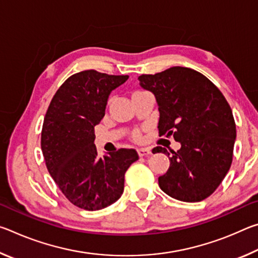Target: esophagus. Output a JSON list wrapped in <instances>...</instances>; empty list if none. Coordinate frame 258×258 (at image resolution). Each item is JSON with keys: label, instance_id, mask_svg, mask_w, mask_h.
I'll list each match as a JSON object with an SVG mask.
<instances>
[{"label": "esophagus", "instance_id": "esophagus-1", "mask_svg": "<svg viewBox=\"0 0 258 258\" xmlns=\"http://www.w3.org/2000/svg\"><path fill=\"white\" fill-rule=\"evenodd\" d=\"M138 154L140 157H146L151 155V150L149 148H140V149H138Z\"/></svg>", "mask_w": 258, "mask_h": 258}]
</instances>
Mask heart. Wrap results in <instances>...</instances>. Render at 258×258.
<instances>
[{
  "label": "heart",
  "instance_id": "1",
  "mask_svg": "<svg viewBox=\"0 0 258 258\" xmlns=\"http://www.w3.org/2000/svg\"><path fill=\"white\" fill-rule=\"evenodd\" d=\"M133 138H134L135 140H139V139H140V133H139V132H135V133L133 134Z\"/></svg>",
  "mask_w": 258,
  "mask_h": 258
}]
</instances>
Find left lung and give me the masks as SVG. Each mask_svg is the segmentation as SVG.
<instances>
[{"label": "left lung", "mask_w": 258, "mask_h": 258, "mask_svg": "<svg viewBox=\"0 0 258 258\" xmlns=\"http://www.w3.org/2000/svg\"><path fill=\"white\" fill-rule=\"evenodd\" d=\"M140 85L155 94L159 110V135L181 143L180 150L156 147L169 158L159 176L160 189L181 202L209 197L223 181L232 163L237 131L230 104L203 74L172 67L155 75L139 76Z\"/></svg>", "instance_id": "left-lung-1"}]
</instances>
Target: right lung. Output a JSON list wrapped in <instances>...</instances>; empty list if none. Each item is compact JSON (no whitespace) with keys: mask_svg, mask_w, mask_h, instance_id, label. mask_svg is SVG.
Instances as JSON below:
<instances>
[{"mask_svg":"<svg viewBox=\"0 0 258 258\" xmlns=\"http://www.w3.org/2000/svg\"><path fill=\"white\" fill-rule=\"evenodd\" d=\"M127 78L93 69L74 74L55 92L43 121L41 148L47 171L64 197L86 211L118 200L125 173L139 159L134 149L99 158L94 145V126L103 118L109 94Z\"/></svg>","mask_w":258,"mask_h":258,"instance_id":"obj_1","label":"right lung"}]
</instances>
